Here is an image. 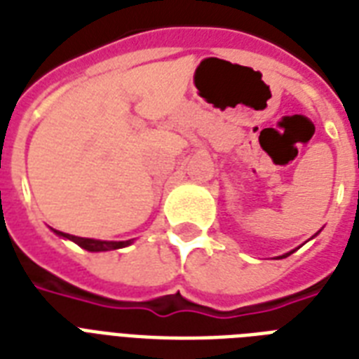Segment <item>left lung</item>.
I'll use <instances>...</instances> for the list:
<instances>
[{
	"label": "left lung",
	"mask_w": 359,
	"mask_h": 359,
	"mask_svg": "<svg viewBox=\"0 0 359 359\" xmlns=\"http://www.w3.org/2000/svg\"><path fill=\"white\" fill-rule=\"evenodd\" d=\"M290 253H292V251H290ZM290 253H285V255H281V257H289V255H290Z\"/></svg>",
	"instance_id": "left-lung-1"
}]
</instances>
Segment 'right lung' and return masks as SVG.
Wrapping results in <instances>:
<instances>
[{"mask_svg":"<svg viewBox=\"0 0 359 359\" xmlns=\"http://www.w3.org/2000/svg\"><path fill=\"white\" fill-rule=\"evenodd\" d=\"M55 235L63 236V238H69L72 242L83 248L87 251H109V250H119V248H126L134 240H123V242H111V240H95V238H81V236L69 235V233H61V231H55Z\"/></svg>","mask_w":359,"mask_h":359,"instance_id":"right-lung-1","label":"right lung"}]
</instances>
